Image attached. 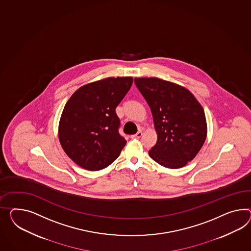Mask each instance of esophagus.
I'll list each match as a JSON object with an SVG mask.
<instances>
[{
	"label": "esophagus",
	"mask_w": 251,
	"mask_h": 251,
	"mask_svg": "<svg viewBox=\"0 0 251 251\" xmlns=\"http://www.w3.org/2000/svg\"><path fill=\"white\" fill-rule=\"evenodd\" d=\"M142 136L141 132H137L135 135H132L130 137L132 138V139H138V138H140Z\"/></svg>",
	"instance_id": "esophagus-1"
}]
</instances>
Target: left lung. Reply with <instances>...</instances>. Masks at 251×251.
I'll return each mask as SVG.
<instances>
[{
	"mask_svg": "<svg viewBox=\"0 0 251 251\" xmlns=\"http://www.w3.org/2000/svg\"><path fill=\"white\" fill-rule=\"evenodd\" d=\"M135 84L151 109L157 134L150 157L167 168L186 166L206 140L201 104L185 87L159 78H135Z\"/></svg>",
	"mask_w": 251,
	"mask_h": 251,
	"instance_id": "left-lung-1",
	"label": "left lung"
}]
</instances>
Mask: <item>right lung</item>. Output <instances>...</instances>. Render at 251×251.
Instances as JSON below:
<instances>
[{
  "mask_svg": "<svg viewBox=\"0 0 251 251\" xmlns=\"http://www.w3.org/2000/svg\"><path fill=\"white\" fill-rule=\"evenodd\" d=\"M132 84V77L103 79L80 87L65 103L59 140L78 166L97 171L119 156L126 141L118 131L116 108Z\"/></svg>",
  "mask_w": 251,
  "mask_h": 251,
  "instance_id": "right-lung-1",
  "label": "right lung"
}]
</instances>
